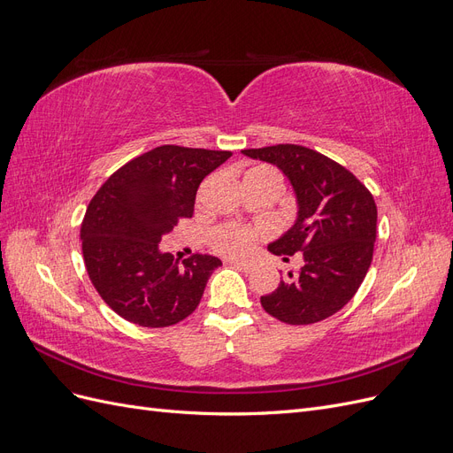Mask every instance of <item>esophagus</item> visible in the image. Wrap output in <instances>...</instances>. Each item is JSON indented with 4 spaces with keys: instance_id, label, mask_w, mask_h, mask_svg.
Segmentation results:
<instances>
[{
    "instance_id": "1",
    "label": "esophagus",
    "mask_w": 453,
    "mask_h": 453,
    "mask_svg": "<svg viewBox=\"0 0 453 453\" xmlns=\"http://www.w3.org/2000/svg\"><path fill=\"white\" fill-rule=\"evenodd\" d=\"M230 265H234L245 272H251L255 268V263H251V260H243V258H232Z\"/></svg>"
}]
</instances>
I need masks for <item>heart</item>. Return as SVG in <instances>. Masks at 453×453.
<instances>
[{"label":"heart","mask_w":453,"mask_h":453,"mask_svg":"<svg viewBox=\"0 0 453 453\" xmlns=\"http://www.w3.org/2000/svg\"><path fill=\"white\" fill-rule=\"evenodd\" d=\"M258 170V168H255ZM253 172V170H250ZM217 251H221L230 257H238L251 251V248L257 242V232L251 228H245L240 225H223L215 228L213 236H211Z\"/></svg>","instance_id":"heart-1"}]
</instances>
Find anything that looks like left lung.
I'll return each instance as SVG.
<instances>
[{
  "mask_svg": "<svg viewBox=\"0 0 453 453\" xmlns=\"http://www.w3.org/2000/svg\"><path fill=\"white\" fill-rule=\"evenodd\" d=\"M242 153L273 164L289 180L296 219L268 243V251L300 253L304 260L298 276L287 272L276 291L260 296V304L289 325L331 318L357 293L372 263L378 221L372 195L349 170L303 145L281 143Z\"/></svg>",
  "mask_w": 453,
  "mask_h": 453,
  "instance_id": "obj_1",
  "label": "left lung"
}]
</instances>
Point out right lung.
Here are the masks:
<instances>
[{"mask_svg": "<svg viewBox=\"0 0 453 453\" xmlns=\"http://www.w3.org/2000/svg\"><path fill=\"white\" fill-rule=\"evenodd\" d=\"M232 157L230 150L162 145L130 160L90 200L81 242L88 278L105 304L140 326H170L200 304L211 255L173 260L162 236L193 217L202 180Z\"/></svg>", "mask_w": 453, "mask_h": 453, "instance_id": "right-lung-1", "label": "right lung"}]
</instances>
